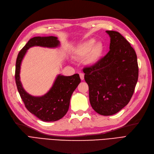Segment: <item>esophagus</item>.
Here are the masks:
<instances>
[{"instance_id":"obj_1","label":"esophagus","mask_w":154,"mask_h":154,"mask_svg":"<svg viewBox=\"0 0 154 154\" xmlns=\"http://www.w3.org/2000/svg\"><path fill=\"white\" fill-rule=\"evenodd\" d=\"M80 79L82 80H84V74L82 73V72H80Z\"/></svg>"}]
</instances>
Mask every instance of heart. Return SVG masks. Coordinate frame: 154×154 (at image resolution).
I'll list each match as a JSON object with an SVG mask.
<instances>
[{
	"label": "heart",
	"instance_id": "heart-1",
	"mask_svg": "<svg viewBox=\"0 0 154 154\" xmlns=\"http://www.w3.org/2000/svg\"><path fill=\"white\" fill-rule=\"evenodd\" d=\"M104 46L101 42H96L94 38L87 40L79 44L74 50V53L78 58H85L87 64L94 65L101 58Z\"/></svg>",
	"mask_w": 154,
	"mask_h": 154
}]
</instances>
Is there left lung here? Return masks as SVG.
Segmentation results:
<instances>
[{"label":"left lung","instance_id":"1","mask_svg":"<svg viewBox=\"0 0 154 154\" xmlns=\"http://www.w3.org/2000/svg\"><path fill=\"white\" fill-rule=\"evenodd\" d=\"M110 36V51L94 66L83 69L88 85L91 105L103 116L116 114L127 105L134 94L139 69L136 52L119 32Z\"/></svg>","mask_w":154,"mask_h":154}]
</instances>
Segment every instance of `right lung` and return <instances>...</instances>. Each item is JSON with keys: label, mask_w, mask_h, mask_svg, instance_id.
<instances>
[{"label": "right lung", "mask_w": 154, "mask_h": 154, "mask_svg": "<svg viewBox=\"0 0 154 154\" xmlns=\"http://www.w3.org/2000/svg\"><path fill=\"white\" fill-rule=\"evenodd\" d=\"M60 44L56 36H35L31 38L18 53L16 61L15 82L21 98L26 109L43 122H55L62 118L69 110L70 99L81 80L78 74L71 76L58 75L53 87L45 95L32 96L23 88L20 81L22 60L27 50L32 46L55 48Z\"/></svg>", "instance_id": "add662e5"}]
</instances>
